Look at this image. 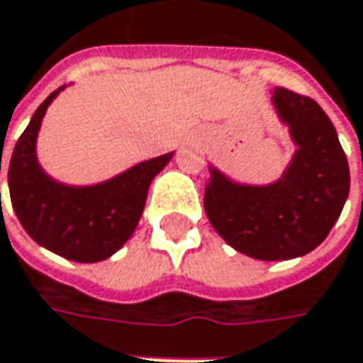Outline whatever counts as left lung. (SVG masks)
<instances>
[{
  "label": "left lung",
  "instance_id": "1",
  "mask_svg": "<svg viewBox=\"0 0 363 363\" xmlns=\"http://www.w3.org/2000/svg\"><path fill=\"white\" fill-rule=\"evenodd\" d=\"M271 102L295 152L275 182L247 184L208 167L205 213L235 251L261 261L307 255L330 235L350 194L337 132L315 100L275 88Z\"/></svg>",
  "mask_w": 363,
  "mask_h": 363
}]
</instances>
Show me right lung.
<instances>
[{
    "mask_svg": "<svg viewBox=\"0 0 363 363\" xmlns=\"http://www.w3.org/2000/svg\"><path fill=\"white\" fill-rule=\"evenodd\" d=\"M62 90L64 86L45 98L19 136L7 170L9 196L21 227L35 243L69 261L98 263L130 239L143 217L150 182L174 152L143 160L88 186L52 179L38 160L35 143L45 110Z\"/></svg>",
    "mask_w": 363,
    "mask_h": 363,
    "instance_id": "1",
    "label": "right lung"
}]
</instances>
